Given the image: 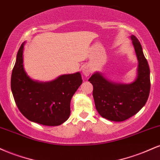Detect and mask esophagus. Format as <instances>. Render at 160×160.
I'll list each match as a JSON object with an SVG mask.
<instances>
[{
	"label": "esophagus",
	"mask_w": 160,
	"mask_h": 160,
	"mask_svg": "<svg viewBox=\"0 0 160 160\" xmlns=\"http://www.w3.org/2000/svg\"><path fill=\"white\" fill-rule=\"evenodd\" d=\"M82 74H83L84 76H88L91 74V69L88 68V67H83V69H82Z\"/></svg>",
	"instance_id": "1"
}]
</instances>
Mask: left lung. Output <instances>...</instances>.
Wrapping results in <instances>:
<instances>
[{
	"mask_svg": "<svg viewBox=\"0 0 160 160\" xmlns=\"http://www.w3.org/2000/svg\"><path fill=\"white\" fill-rule=\"evenodd\" d=\"M131 39L138 61V77L130 84L112 83L99 73L89 78L93 84V96L97 112L106 119L123 121L138 113L145 105L151 90L150 68L140 42Z\"/></svg>",
	"mask_w": 160,
	"mask_h": 160,
	"instance_id": "8db88e82",
	"label": "left lung"
}]
</instances>
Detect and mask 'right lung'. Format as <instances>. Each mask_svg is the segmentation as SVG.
I'll use <instances>...</instances> for the list:
<instances>
[{
  "instance_id": "add662e5",
  "label": "right lung",
  "mask_w": 160,
  "mask_h": 160,
  "mask_svg": "<svg viewBox=\"0 0 160 160\" xmlns=\"http://www.w3.org/2000/svg\"><path fill=\"white\" fill-rule=\"evenodd\" d=\"M22 43L11 76V90L18 108L29 121L45 126H58L68 119L70 101L82 83L79 72L63 75L47 83L31 80L23 67Z\"/></svg>"
}]
</instances>
